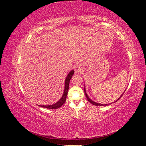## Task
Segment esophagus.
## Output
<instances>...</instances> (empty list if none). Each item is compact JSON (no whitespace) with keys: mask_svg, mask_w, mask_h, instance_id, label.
<instances>
[{"mask_svg":"<svg viewBox=\"0 0 146 146\" xmlns=\"http://www.w3.org/2000/svg\"><path fill=\"white\" fill-rule=\"evenodd\" d=\"M83 68H82V66H78V65H77V66H76L75 67V73H76V74H80V73H82V72H83Z\"/></svg>","mask_w":146,"mask_h":146,"instance_id":"1","label":"esophagus"}]
</instances>
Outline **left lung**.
I'll list each match as a JSON object with an SVG mask.
<instances>
[{
    "mask_svg": "<svg viewBox=\"0 0 146 146\" xmlns=\"http://www.w3.org/2000/svg\"><path fill=\"white\" fill-rule=\"evenodd\" d=\"M84 92H85V95H86V98H87V100H88V102H90V103H91L92 104H93V105H96V106H104V105H107V104H98V103H96V102H94V101H92L91 99H90L89 98V97H88V95H87V94H86V91H85V89H84ZM123 94H124V92H123ZM123 94L120 96V98H118L117 100L115 101V102H117V100H119V99L122 97V96L123 95ZM109 105V104H108Z\"/></svg>",
    "mask_w": 146,
    "mask_h": 146,
    "instance_id": "8db88e82",
    "label": "left lung"
}]
</instances>
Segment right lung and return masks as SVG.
Segmentation results:
<instances>
[{
  "label": "right lung",
  "mask_w": 146,
  "mask_h": 146,
  "mask_svg": "<svg viewBox=\"0 0 146 146\" xmlns=\"http://www.w3.org/2000/svg\"><path fill=\"white\" fill-rule=\"evenodd\" d=\"M73 74H74V71L72 70L70 71L69 74L68 75V76H66V78L65 79V85H64L65 87H64V91L63 93V95L62 96L61 98L57 102V103H56L53 105H39V106L46 108H49V109H56V108L61 107L62 105L65 103V101L66 100V96L68 95V89H69L70 81L71 78V77H72V76L73 75Z\"/></svg>",
  "instance_id": "obj_1"
}]
</instances>
